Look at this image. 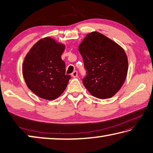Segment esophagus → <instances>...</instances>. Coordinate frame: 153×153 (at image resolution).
I'll use <instances>...</instances> for the list:
<instances>
[{"label":"esophagus","instance_id":"34e87169","mask_svg":"<svg viewBox=\"0 0 153 153\" xmlns=\"http://www.w3.org/2000/svg\"><path fill=\"white\" fill-rule=\"evenodd\" d=\"M71 76L74 77H76L77 76V71H74L73 73L71 74Z\"/></svg>","mask_w":153,"mask_h":153}]
</instances>
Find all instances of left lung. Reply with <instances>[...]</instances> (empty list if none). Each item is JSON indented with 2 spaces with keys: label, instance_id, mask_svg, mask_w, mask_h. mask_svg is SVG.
<instances>
[{
  "label": "left lung",
  "instance_id": "left-lung-1",
  "mask_svg": "<svg viewBox=\"0 0 153 153\" xmlns=\"http://www.w3.org/2000/svg\"><path fill=\"white\" fill-rule=\"evenodd\" d=\"M86 76L83 84L100 99L113 97L125 82L128 61L123 49L107 36L97 32L87 34L79 46Z\"/></svg>",
  "mask_w": 153,
  "mask_h": 153
}]
</instances>
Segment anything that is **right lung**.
I'll list each match as a JSON object with an SVG mask.
<instances>
[{
	"mask_svg": "<svg viewBox=\"0 0 153 153\" xmlns=\"http://www.w3.org/2000/svg\"><path fill=\"white\" fill-rule=\"evenodd\" d=\"M65 46L50 37L33 45L24 59L22 72L29 89L46 100H54L64 92L71 78L65 75L61 56Z\"/></svg>",
	"mask_w": 153,
	"mask_h": 153,
	"instance_id": "right-lung-1",
	"label": "right lung"
}]
</instances>
